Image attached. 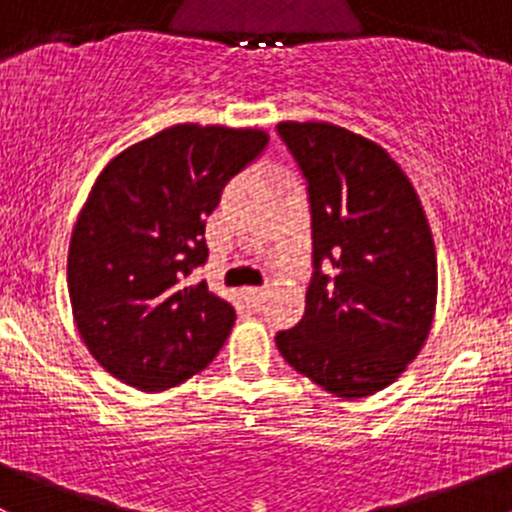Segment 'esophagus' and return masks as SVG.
Listing matches in <instances>:
<instances>
[{"label":"esophagus","instance_id":"34e87169","mask_svg":"<svg viewBox=\"0 0 512 512\" xmlns=\"http://www.w3.org/2000/svg\"><path fill=\"white\" fill-rule=\"evenodd\" d=\"M244 298L249 300L251 308H261V303L266 300V291H263V288H246Z\"/></svg>","mask_w":512,"mask_h":512}]
</instances>
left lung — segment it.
Here are the masks:
<instances>
[{"mask_svg": "<svg viewBox=\"0 0 512 512\" xmlns=\"http://www.w3.org/2000/svg\"><path fill=\"white\" fill-rule=\"evenodd\" d=\"M276 133L305 179L313 229L305 315L276 345L325 392L370 397L407 370L431 330L429 221L377 142L330 123H278Z\"/></svg>", "mask_w": 512, "mask_h": 512, "instance_id": "1", "label": "left lung"}]
</instances>
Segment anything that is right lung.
Segmentation results:
<instances>
[{
  "label": "right lung",
  "instance_id": "1",
  "mask_svg": "<svg viewBox=\"0 0 512 512\" xmlns=\"http://www.w3.org/2000/svg\"><path fill=\"white\" fill-rule=\"evenodd\" d=\"M266 145L263 130L184 123L100 172L71 236L68 295L88 352L120 382L162 392L217 357L236 310L189 278L226 182Z\"/></svg>",
  "mask_w": 512,
  "mask_h": 512
}]
</instances>
